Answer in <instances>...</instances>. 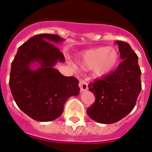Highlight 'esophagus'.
Segmentation results:
<instances>
[{"label":"esophagus","instance_id":"esophagus-1","mask_svg":"<svg viewBox=\"0 0 152 152\" xmlns=\"http://www.w3.org/2000/svg\"><path fill=\"white\" fill-rule=\"evenodd\" d=\"M79 86H80V91H84L88 90V83H86L85 81L83 80H80Z\"/></svg>","mask_w":152,"mask_h":152}]
</instances>
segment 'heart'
I'll list each match as a JSON object with an SVG mask.
<instances>
[{"instance_id": "obj_1", "label": "heart", "mask_w": 152, "mask_h": 152, "mask_svg": "<svg viewBox=\"0 0 152 152\" xmlns=\"http://www.w3.org/2000/svg\"><path fill=\"white\" fill-rule=\"evenodd\" d=\"M120 61L118 51L110 46H101L81 53L80 64L86 69H93L98 77H105L113 72Z\"/></svg>"}]
</instances>
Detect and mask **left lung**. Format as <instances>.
<instances>
[{
    "label": "left lung",
    "mask_w": 152,
    "mask_h": 152,
    "mask_svg": "<svg viewBox=\"0 0 152 152\" xmlns=\"http://www.w3.org/2000/svg\"><path fill=\"white\" fill-rule=\"evenodd\" d=\"M115 43L122 61L109 76L88 85L96 99L87 113L101 124H113L126 117L136 106L141 91V71L137 55L127 42L116 41Z\"/></svg>",
    "instance_id": "8db88e82"
}]
</instances>
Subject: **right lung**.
<instances>
[{
	"mask_svg": "<svg viewBox=\"0 0 152 152\" xmlns=\"http://www.w3.org/2000/svg\"><path fill=\"white\" fill-rule=\"evenodd\" d=\"M64 39L57 34L34 35L18 49L12 62L9 86L18 107L38 121H51L61 115L66 100L80 94L79 80L64 76L53 66L64 62L53 43ZM35 64L37 69H33Z\"/></svg>",
	"mask_w": 152,
	"mask_h": 152,
	"instance_id": "1",
	"label": "right lung"
}]
</instances>
